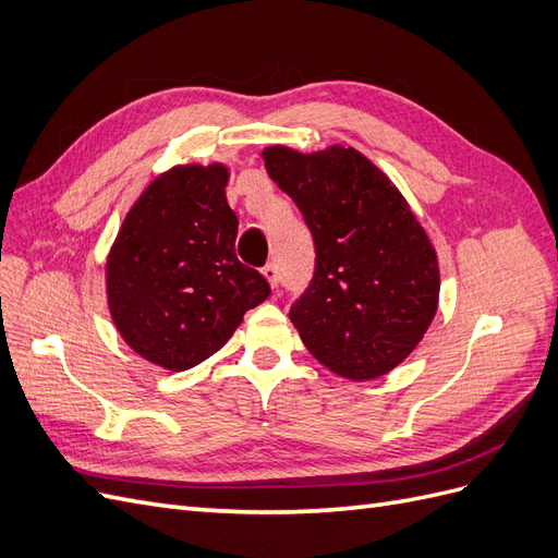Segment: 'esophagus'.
I'll list each match as a JSON object with an SVG mask.
<instances>
[{"label":"esophagus","mask_w":558,"mask_h":558,"mask_svg":"<svg viewBox=\"0 0 558 558\" xmlns=\"http://www.w3.org/2000/svg\"><path fill=\"white\" fill-rule=\"evenodd\" d=\"M263 277L267 279L269 286H272V289H277V286H279V269H277L275 263H269V265L263 267Z\"/></svg>","instance_id":"1"}]
</instances>
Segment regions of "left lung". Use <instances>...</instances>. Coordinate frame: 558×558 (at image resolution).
Masks as SVG:
<instances>
[{"mask_svg": "<svg viewBox=\"0 0 558 558\" xmlns=\"http://www.w3.org/2000/svg\"><path fill=\"white\" fill-rule=\"evenodd\" d=\"M265 170L312 230L316 272L291 307L312 356L351 381L384 377L430 328L440 265L408 199L361 150L263 148Z\"/></svg>", "mask_w": 558, "mask_h": 558, "instance_id": "obj_1", "label": "left lung"}]
</instances>
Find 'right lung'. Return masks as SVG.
<instances>
[{
    "label": "right lung",
    "instance_id": "add662e5",
    "mask_svg": "<svg viewBox=\"0 0 558 558\" xmlns=\"http://www.w3.org/2000/svg\"><path fill=\"white\" fill-rule=\"evenodd\" d=\"M223 162H185L150 181L107 256V305L123 342L172 373L221 349L269 295L234 256L238 216Z\"/></svg>",
    "mask_w": 558,
    "mask_h": 558
}]
</instances>
